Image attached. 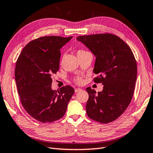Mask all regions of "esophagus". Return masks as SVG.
Listing matches in <instances>:
<instances>
[{"instance_id":"34e87169","label":"esophagus","mask_w":153,"mask_h":153,"mask_svg":"<svg viewBox=\"0 0 153 153\" xmlns=\"http://www.w3.org/2000/svg\"><path fill=\"white\" fill-rule=\"evenodd\" d=\"M81 90H82V89H80V88H76V89H75V92H78V91H80Z\"/></svg>"}]
</instances>
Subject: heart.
<instances>
[{
  "mask_svg": "<svg viewBox=\"0 0 153 153\" xmlns=\"http://www.w3.org/2000/svg\"><path fill=\"white\" fill-rule=\"evenodd\" d=\"M86 52H87V51L85 50H82V49L78 50L77 51V56H78V55L82 54V53H86ZM74 82H75V84H77V85H81V84H83V82H84V80H83V78L82 77L76 76V77L74 78Z\"/></svg>",
  "mask_w": 153,
  "mask_h": 153,
  "instance_id": "b5f03b06",
  "label": "heart"
}]
</instances>
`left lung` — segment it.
<instances>
[{"instance_id":"8db88e82","label":"left lung","mask_w":153,"mask_h":153,"mask_svg":"<svg viewBox=\"0 0 153 153\" xmlns=\"http://www.w3.org/2000/svg\"><path fill=\"white\" fill-rule=\"evenodd\" d=\"M96 57L94 78L96 84L102 83L103 89L96 92L86 89L89 99L86 112L91 119L107 124L124 112L132 100L137 75V61L129 45L110 34H96L77 37Z\"/></svg>"}]
</instances>
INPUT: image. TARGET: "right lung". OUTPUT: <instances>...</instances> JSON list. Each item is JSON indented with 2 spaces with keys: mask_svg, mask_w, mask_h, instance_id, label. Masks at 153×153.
Instances as JSON below:
<instances>
[{
  "mask_svg": "<svg viewBox=\"0 0 153 153\" xmlns=\"http://www.w3.org/2000/svg\"><path fill=\"white\" fill-rule=\"evenodd\" d=\"M72 36H43L27 44L18 57L15 80L21 103L31 117L52 123L62 118L75 92L69 85L52 89V75L59 69L61 48Z\"/></svg>",
  "mask_w": 153,
  "mask_h": 153,
  "instance_id": "add662e5",
  "label": "right lung"
}]
</instances>
